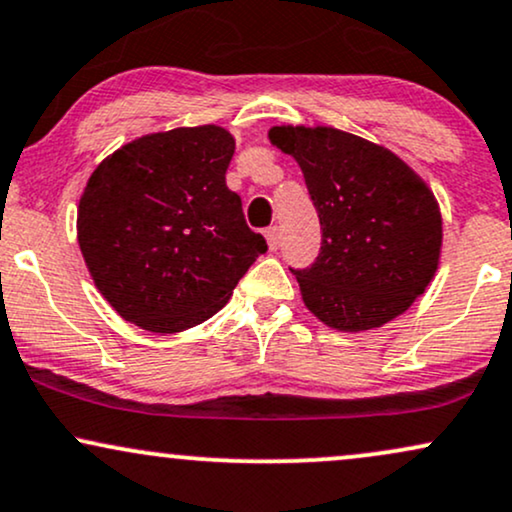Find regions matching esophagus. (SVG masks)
Wrapping results in <instances>:
<instances>
[{
	"instance_id": "esophagus-1",
	"label": "esophagus",
	"mask_w": 512,
	"mask_h": 512,
	"mask_svg": "<svg viewBox=\"0 0 512 512\" xmlns=\"http://www.w3.org/2000/svg\"><path fill=\"white\" fill-rule=\"evenodd\" d=\"M264 238H267L269 250H276V248H279V243H281V229H279V226H269V229L264 231Z\"/></svg>"
}]
</instances>
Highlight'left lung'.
I'll return each mask as SVG.
<instances>
[{
  "instance_id": "obj_1",
  "label": "left lung",
  "mask_w": 512,
  "mask_h": 512,
  "mask_svg": "<svg viewBox=\"0 0 512 512\" xmlns=\"http://www.w3.org/2000/svg\"><path fill=\"white\" fill-rule=\"evenodd\" d=\"M303 171L322 252L295 272L307 310L336 331L379 329L427 291L441 260V207L389 147L331 126L269 128Z\"/></svg>"
}]
</instances>
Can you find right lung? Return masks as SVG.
Listing matches in <instances>:
<instances>
[{"label":"right lung","mask_w":512,"mask_h":512,"mask_svg":"<svg viewBox=\"0 0 512 512\" xmlns=\"http://www.w3.org/2000/svg\"><path fill=\"white\" fill-rule=\"evenodd\" d=\"M226 128L147 133L104 157L78 202V245L102 298L152 334H178L229 303L267 252L226 186Z\"/></svg>","instance_id":"1"}]
</instances>
